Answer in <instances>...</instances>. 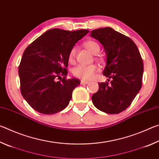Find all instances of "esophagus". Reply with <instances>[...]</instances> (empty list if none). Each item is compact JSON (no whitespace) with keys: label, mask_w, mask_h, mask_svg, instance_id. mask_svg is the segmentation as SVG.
I'll return each mask as SVG.
<instances>
[{"label":"esophagus","mask_w":159,"mask_h":159,"mask_svg":"<svg viewBox=\"0 0 159 159\" xmlns=\"http://www.w3.org/2000/svg\"><path fill=\"white\" fill-rule=\"evenodd\" d=\"M88 83H89L88 80H80V83H81V84H88Z\"/></svg>","instance_id":"34e87169"}]
</instances>
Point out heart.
I'll return each instance as SVG.
<instances>
[{"label": "heart", "mask_w": 159, "mask_h": 159, "mask_svg": "<svg viewBox=\"0 0 159 159\" xmlns=\"http://www.w3.org/2000/svg\"><path fill=\"white\" fill-rule=\"evenodd\" d=\"M84 45L93 55H97L99 52V50H100L99 45L95 41H88L84 43ZM75 54H76V48H73L70 51L69 55V61L70 62H73L74 61ZM98 66L95 65V64L79 65L73 69V74L75 76L79 78V79L89 80L93 76V75L98 71Z\"/></svg>", "instance_id": "1"}]
</instances>
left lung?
I'll list each match as a JSON object with an SVG mask.
<instances>
[{"label": "left lung", "mask_w": 159, "mask_h": 159, "mask_svg": "<svg viewBox=\"0 0 159 159\" xmlns=\"http://www.w3.org/2000/svg\"><path fill=\"white\" fill-rule=\"evenodd\" d=\"M90 36L103 45L106 53L103 75L112 79L110 85L99 83L93 103L107 114H119L130 105L141 89L144 68L140 53L130 38L111 27L95 29Z\"/></svg>", "instance_id": "left-lung-1"}]
</instances>
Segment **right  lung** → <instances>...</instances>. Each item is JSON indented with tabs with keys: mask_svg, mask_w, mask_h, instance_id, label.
Here are the masks:
<instances>
[{
	"mask_svg": "<svg viewBox=\"0 0 159 159\" xmlns=\"http://www.w3.org/2000/svg\"><path fill=\"white\" fill-rule=\"evenodd\" d=\"M88 32L87 29H50L26 48L19 66L20 90L36 111L53 114L68 106L73 90L80 83L74 78L66 79L69 55ZM61 75L63 78L57 82Z\"/></svg>",
	"mask_w": 159,
	"mask_h": 159,
	"instance_id": "1",
	"label": "right lung"
}]
</instances>
